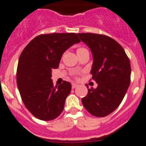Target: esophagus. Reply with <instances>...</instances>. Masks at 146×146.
I'll return each mask as SVG.
<instances>
[{
  "label": "esophagus",
  "mask_w": 146,
  "mask_h": 146,
  "mask_svg": "<svg viewBox=\"0 0 146 146\" xmlns=\"http://www.w3.org/2000/svg\"><path fill=\"white\" fill-rule=\"evenodd\" d=\"M78 84L72 83V88H73V89H74V88H76V87H78Z\"/></svg>",
  "instance_id": "esophagus-1"
}]
</instances>
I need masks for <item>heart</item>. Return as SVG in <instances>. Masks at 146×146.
<instances>
[{
  "mask_svg": "<svg viewBox=\"0 0 146 146\" xmlns=\"http://www.w3.org/2000/svg\"><path fill=\"white\" fill-rule=\"evenodd\" d=\"M83 49H85V48H82V47H80V48H78L77 49V51H76V52H79V51H82V50H83Z\"/></svg>",
  "mask_w": 146,
  "mask_h": 146,
  "instance_id": "obj_1",
  "label": "heart"
}]
</instances>
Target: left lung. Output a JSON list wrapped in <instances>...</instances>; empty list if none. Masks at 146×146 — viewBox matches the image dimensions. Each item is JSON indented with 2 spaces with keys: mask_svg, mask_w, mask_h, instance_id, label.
I'll return each mask as SVG.
<instances>
[{
  "mask_svg": "<svg viewBox=\"0 0 146 146\" xmlns=\"http://www.w3.org/2000/svg\"><path fill=\"white\" fill-rule=\"evenodd\" d=\"M78 35L92 51V79L98 85L95 89L88 86V95L82 98V103L92 115L106 117L119 107L126 95L131 82L130 61L123 47L107 35Z\"/></svg>",
  "mask_w": 146,
  "mask_h": 146,
  "instance_id": "obj_1",
  "label": "left lung"
}]
</instances>
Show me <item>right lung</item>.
<instances>
[{
    "mask_svg": "<svg viewBox=\"0 0 146 146\" xmlns=\"http://www.w3.org/2000/svg\"><path fill=\"white\" fill-rule=\"evenodd\" d=\"M80 39L75 33L44 34L34 38L20 54L17 85L26 108L36 118L51 121L64 108L71 84L54 86L51 71L59 66L63 54Z\"/></svg>",
    "mask_w": 146,
    "mask_h": 146,
    "instance_id": "right-lung-1",
    "label": "right lung"
}]
</instances>
